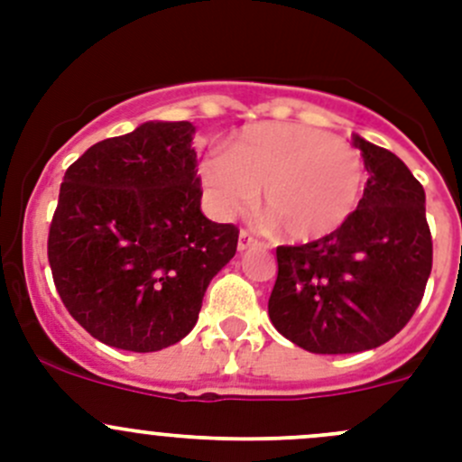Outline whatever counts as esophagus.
<instances>
[{"label": "esophagus", "mask_w": 462, "mask_h": 462, "mask_svg": "<svg viewBox=\"0 0 462 462\" xmlns=\"http://www.w3.org/2000/svg\"><path fill=\"white\" fill-rule=\"evenodd\" d=\"M254 241H257V239H254V235H253V232H248V230H241V232H239V244H236V245H239V250H248L250 245L254 244Z\"/></svg>", "instance_id": "1"}]
</instances>
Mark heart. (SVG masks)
<instances>
[{
	"label": "heart",
	"mask_w": 462,
	"mask_h": 462,
	"mask_svg": "<svg viewBox=\"0 0 462 462\" xmlns=\"http://www.w3.org/2000/svg\"><path fill=\"white\" fill-rule=\"evenodd\" d=\"M199 174L209 205L223 217L244 212L261 189L263 212L292 241L337 232L366 183L357 149L321 129L286 123L245 127L226 152H209Z\"/></svg>",
	"instance_id": "obj_1"
}]
</instances>
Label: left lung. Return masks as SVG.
Here are the masks:
<instances>
[{
	"label": "left lung",
	"instance_id": "left-lung-1",
	"mask_svg": "<svg viewBox=\"0 0 462 462\" xmlns=\"http://www.w3.org/2000/svg\"><path fill=\"white\" fill-rule=\"evenodd\" d=\"M369 171L353 217L328 236L279 245L268 300L274 328L321 356L389 342L420 306L433 244L425 189L389 149L353 136Z\"/></svg>",
	"mask_w": 462,
	"mask_h": 462
}]
</instances>
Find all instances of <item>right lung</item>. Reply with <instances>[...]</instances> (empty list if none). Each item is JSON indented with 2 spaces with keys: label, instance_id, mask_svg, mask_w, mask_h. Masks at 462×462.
<instances>
[{
  "label": "right lung",
  "instance_id": "1",
  "mask_svg": "<svg viewBox=\"0 0 462 462\" xmlns=\"http://www.w3.org/2000/svg\"><path fill=\"white\" fill-rule=\"evenodd\" d=\"M192 123H144L64 174L49 265L71 318L114 348L152 353L194 328L239 227L201 212Z\"/></svg>",
  "mask_w": 462,
  "mask_h": 462
}]
</instances>
